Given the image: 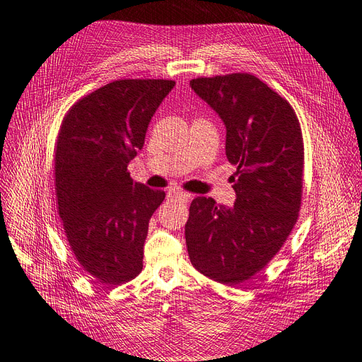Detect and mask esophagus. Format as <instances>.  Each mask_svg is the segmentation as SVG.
<instances>
[{"label": "esophagus", "instance_id": "1", "mask_svg": "<svg viewBox=\"0 0 362 362\" xmlns=\"http://www.w3.org/2000/svg\"><path fill=\"white\" fill-rule=\"evenodd\" d=\"M190 194L181 192V190H169L168 192V199L169 200H182V202H189L190 200Z\"/></svg>", "mask_w": 362, "mask_h": 362}]
</instances>
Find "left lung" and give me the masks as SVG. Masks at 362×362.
<instances>
[{"mask_svg":"<svg viewBox=\"0 0 362 362\" xmlns=\"http://www.w3.org/2000/svg\"><path fill=\"white\" fill-rule=\"evenodd\" d=\"M192 89L226 124L235 205L196 197L185 224L192 264L226 285L251 279L278 254L298 218L305 148L286 99L247 72L199 77Z\"/></svg>","mask_w":362,"mask_h":362,"instance_id":"obj_1","label":"left lung"}]
</instances>
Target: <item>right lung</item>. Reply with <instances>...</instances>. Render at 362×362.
Returning a JSON list of instances; mask_svg holds the SVG:
<instances>
[{"label": "right lung", "instance_id": "obj_1", "mask_svg": "<svg viewBox=\"0 0 362 362\" xmlns=\"http://www.w3.org/2000/svg\"><path fill=\"white\" fill-rule=\"evenodd\" d=\"M172 80H117L78 99L61 124L54 190L66 240L81 269L107 285L142 270L144 242L165 192L135 182L127 165Z\"/></svg>", "mask_w": 362, "mask_h": 362}]
</instances>
